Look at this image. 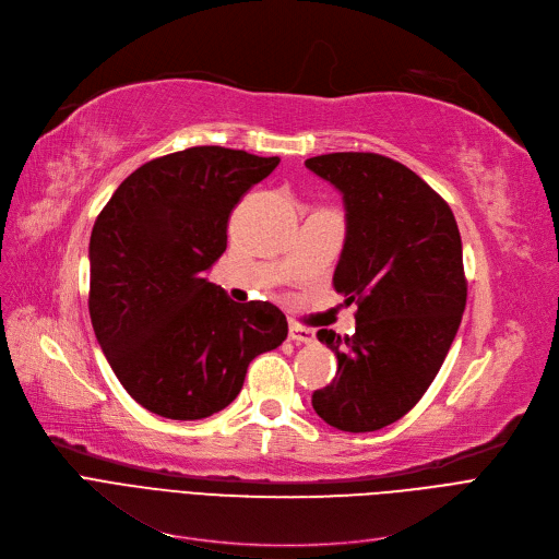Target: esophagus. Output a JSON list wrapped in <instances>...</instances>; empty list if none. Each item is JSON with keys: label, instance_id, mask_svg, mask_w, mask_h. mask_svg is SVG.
I'll return each instance as SVG.
<instances>
[{"label": "esophagus", "instance_id": "esophagus-1", "mask_svg": "<svg viewBox=\"0 0 559 559\" xmlns=\"http://www.w3.org/2000/svg\"><path fill=\"white\" fill-rule=\"evenodd\" d=\"M288 338L293 343H313L316 341V330H311V326H302L298 322H290L288 324Z\"/></svg>", "mask_w": 559, "mask_h": 559}]
</instances>
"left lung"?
<instances>
[{
  "instance_id": "left-lung-1",
  "label": "left lung",
  "mask_w": 559,
  "mask_h": 559,
  "mask_svg": "<svg viewBox=\"0 0 559 559\" xmlns=\"http://www.w3.org/2000/svg\"><path fill=\"white\" fill-rule=\"evenodd\" d=\"M305 164L343 191L347 237L334 288L358 307L352 336L318 332L338 370L311 404L338 431H379L421 400L461 326V233L442 195L397 159L330 153Z\"/></svg>"
}]
</instances>
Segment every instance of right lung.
<instances>
[{"label": "right lung", "mask_w": 559, "mask_h": 559, "mask_svg": "<svg viewBox=\"0 0 559 559\" xmlns=\"http://www.w3.org/2000/svg\"><path fill=\"white\" fill-rule=\"evenodd\" d=\"M280 157L191 146L130 174L90 237V318L126 392L169 419H203L241 392L250 360L284 343L271 302H233L205 280L227 218Z\"/></svg>", "instance_id": "1"}]
</instances>
